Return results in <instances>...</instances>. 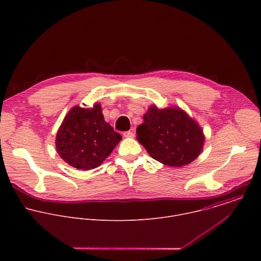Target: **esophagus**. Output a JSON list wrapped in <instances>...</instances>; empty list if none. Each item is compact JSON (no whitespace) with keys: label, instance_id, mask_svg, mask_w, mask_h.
<instances>
[{"label":"esophagus","instance_id":"34e87169","mask_svg":"<svg viewBox=\"0 0 261 261\" xmlns=\"http://www.w3.org/2000/svg\"><path fill=\"white\" fill-rule=\"evenodd\" d=\"M123 135H124V137H127V138L134 137V133L132 131H126V132L123 133Z\"/></svg>","mask_w":261,"mask_h":261}]
</instances>
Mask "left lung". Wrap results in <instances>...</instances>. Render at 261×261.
<instances>
[{
  "mask_svg": "<svg viewBox=\"0 0 261 261\" xmlns=\"http://www.w3.org/2000/svg\"><path fill=\"white\" fill-rule=\"evenodd\" d=\"M136 134L138 142L153 159L172 167L194 161L204 142L201 128L178 107L151 106Z\"/></svg>",
  "mask_w": 261,
  "mask_h": 261,
  "instance_id": "8db88e82",
  "label": "left lung"
}]
</instances>
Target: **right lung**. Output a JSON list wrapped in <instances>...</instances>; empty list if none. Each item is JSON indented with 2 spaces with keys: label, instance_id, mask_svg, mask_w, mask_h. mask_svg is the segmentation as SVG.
<instances>
[{
  "label": "right lung",
  "instance_id": "1",
  "mask_svg": "<svg viewBox=\"0 0 261 261\" xmlns=\"http://www.w3.org/2000/svg\"><path fill=\"white\" fill-rule=\"evenodd\" d=\"M122 135L104 121L100 104L74 106L56 138L57 152L69 165L82 170L98 167L114 151Z\"/></svg>",
  "mask_w": 261,
  "mask_h": 261
}]
</instances>
